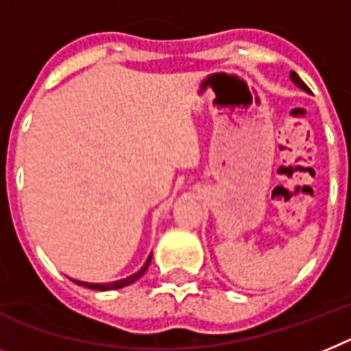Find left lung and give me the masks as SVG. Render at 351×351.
<instances>
[{"mask_svg": "<svg viewBox=\"0 0 351 351\" xmlns=\"http://www.w3.org/2000/svg\"><path fill=\"white\" fill-rule=\"evenodd\" d=\"M291 80H292V82H294V84H296L298 88H300V89H303V91H306V93H312L311 89H308V86H306V84L303 82V80H301V78L298 77V73H294V71H291Z\"/></svg>", "mask_w": 351, "mask_h": 351, "instance_id": "8db88e82", "label": "left lung"}]
</instances>
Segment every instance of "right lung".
I'll use <instances>...</instances> for the list:
<instances>
[{
    "instance_id": "obj_1",
    "label": "right lung",
    "mask_w": 351,
    "mask_h": 351,
    "mask_svg": "<svg viewBox=\"0 0 351 351\" xmlns=\"http://www.w3.org/2000/svg\"><path fill=\"white\" fill-rule=\"evenodd\" d=\"M150 260H152V253H150V256H149V258H147L145 265L140 269V271H138V273L130 274V276L123 278V280H117V282H111V283H88V282H78V280H73V282L78 283V285L88 287V289H93V291H114V289H121V287H127V285H130V283H134L136 280H140V278L145 274V271L149 269Z\"/></svg>"
}]
</instances>
